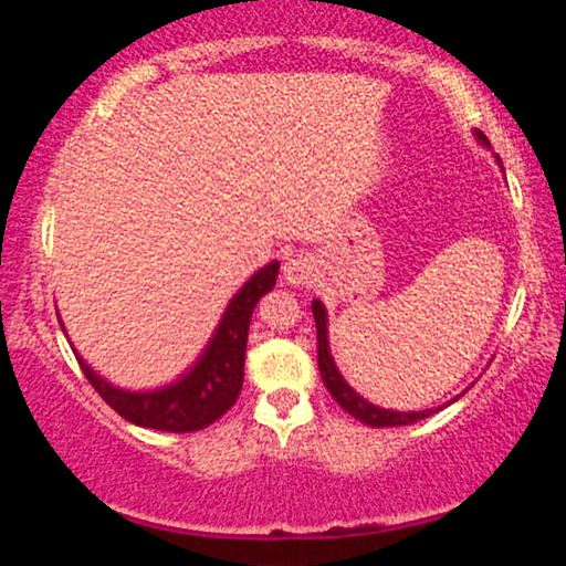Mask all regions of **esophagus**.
Wrapping results in <instances>:
<instances>
[{"instance_id":"1","label":"esophagus","mask_w":566,"mask_h":566,"mask_svg":"<svg viewBox=\"0 0 566 566\" xmlns=\"http://www.w3.org/2000/svg\"><path fill=\"white\" fill-rule=\"evenodd\" d=\"M314 277V262L308 254L304 252H296L291 254V258H285L283 262V281L289 285H304V283H312Z\"/></svg>"}]
</instances>
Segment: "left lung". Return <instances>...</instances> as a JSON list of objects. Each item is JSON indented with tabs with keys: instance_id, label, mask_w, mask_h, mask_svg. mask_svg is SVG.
Returning a JSON list of instances; mask_svg holds the SVG:
<instances>
[{
	"instance_id": "obj_1",
	"label": "left lung",
	"mask_w": 566,
	"mask_h": 566,
	"mask_svg": "<svg viewBox=\"0 0 566 566\" xmlns=\"http://www.w3.org/2000/svg\"><path fill=\"white\" fill-rule=\"evenodd\" d=\"M474 136L482 146H490V142H486V138L479 134V130ZM494 159L500 161V157H494ZM312 314H314V322H316V358H319L322 381H324V386H327V391L332 394V397H335L337 405L343 407L347 415H353L355 420H360L363 424H370V428H399V424H412L417 420H424V417L436 415L438 409H443V407H430V409H422V412H397V409L376 407V405H370L368 399H363L360 394L345 381V376L339 374L335 358H332L329 329H327V324H329L327 308H324L319 298L312 301ZM463 394H467V391H463ZM463 394L453 397L451 401H446V407L453 405L455 399H461Z\"/></svg>"
}]
</instances>
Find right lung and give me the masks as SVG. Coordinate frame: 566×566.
Returning a JSON list of instances; mask_svg holds the SVG:
<instances>
[{
	"mask_svg": "<svg viewBox=\"0 0 566 566\" xmlns=\"http://www.w3.org/2000/svg\"><path fill=\"white\" fill-rule=\"evenodd\" d=\"M277 270H281V262H268L231 296L227 312H223L219 327L213 329V337L208 339L203 353L172 384L144 391L120 389V386L99 376L97 370H92L90 363L74 350L76 360H80L84 376L95 386L99 397L138 428L165 432L203 430L219 420L242 391L244 350L252 312L258 301L268 291H273ZM61 329H64V322H61Z\"/></svg>",
	"mask_w": 566,
	"mask_h": 566,
	"instance_id": "right-lung-1",
	"label": "right lung"
}]
</instances>
